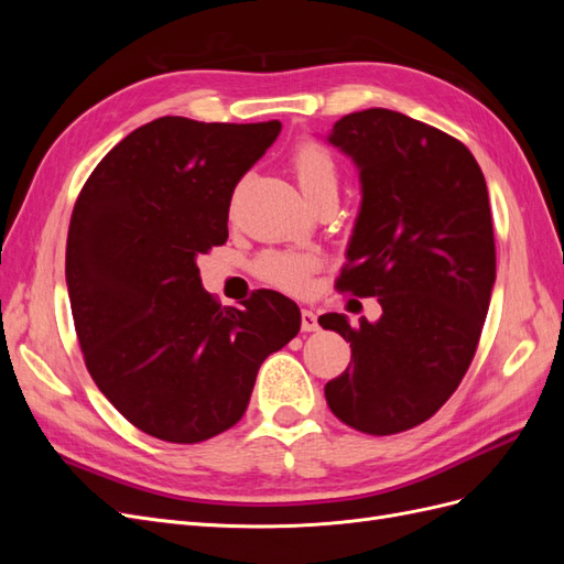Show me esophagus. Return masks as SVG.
<instances>
[{"label":"esophagus","instance_id":"1","mask_svg":"<svg viewBox=\"0 0 564 564\" xmlns=\"http://www.w3.org/2000/svg\"><path fill=\"white\" fill-rule=\"evenodd\" d=\"M301 329L303 332H317L319 329L317 315L313 311H301Z\"/></svg>","mask_w":564,"mask_h":564}]
</instances>
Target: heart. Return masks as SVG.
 I'll list each match as a JSON object with an SVG mask.
<instances>
[{"label":"heart","mask_w":564,"mask_h":564,"mask_svg":"<svg viewBox=\"0 0 564 564\" xmlns=\"http://www.w3.org/2000/svg\"><path fill=\"white\" fill-rule=\"evenodd\" d=\"M292 164L301 193L308 202L338 193V166L327 148H322L319 143H301L294 152ZM315 268L317 256L305 251H265L256 263V272H259L261 280L294 294L308 289L311 272Z\"/></svg>","instance_id":"obj_1"}]
</instances>
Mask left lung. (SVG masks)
Masks as SVG:
<instances>
[{"label": "left lung", "instance_id": "8db88e82", "mask_svg": "<svg viewBox=\"0 0 564 564\" xmlns=\"http://www.w3.org/2000/svg\"><path fill=\"white\" fill-rule=\"evenodd\" d=\"M327 141L360 174V212L336 286L379 296L381 317H319L352 348L324 386L350 429L392 435L431 419L468 371L497 280L487 183L470 150L395 110L340 117Z\"/></svg>", "mask_w": 564, "mask_h": 564}]
</instances>
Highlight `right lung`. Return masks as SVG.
Here are the masks:
<instances>
[{
  "mask_svg": "<svg viewBox=\"0 0 564 564\" xmlns=\"http://www.w3.org/2000/svg\"><path fill=\"white\" fill-rule=\"evenodd\" d=\"M282 131L160 117L94 169L70 218L65 282L84 362L135 429L195 445L242 419L256 373L301 329L259 289L245 308L202 286L197 256L228 240L237 181Z\"/></svg>",
  "mask_w": 564,
  "mask_h": 564,
  "instance_id": "obj_1",
  "label": "right lung"
}]
</instances>
